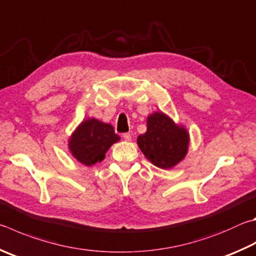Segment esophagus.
I'll use <instances>...</instances> for the list:
<instances>
[{
	"instance_id": "obj_1",
	"label": "esophagus",
	"mask_w": 256,
	"mask_h": 256,
	"mask_svg": "<svg viewBox=\"0 0 256 256\" xmlns=\"http://www.w3.org/2000/svg\"><path fill=\"white\" fill-rule=\"evenodd\" d=\"M123 138L125 141H131L132 140V136H131V134L130 133H124L123 134Z\"/></svg>"
}]
</instances>
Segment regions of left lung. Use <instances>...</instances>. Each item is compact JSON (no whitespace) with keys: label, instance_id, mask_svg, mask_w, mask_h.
<instances>
[{"label":"left lung","instance_id":"obj_1","mask_svg":"<svg viewBox=\"0 0 256 256\" xmlns=\"http://www.w3.org/2000/svg\"><path fill=\"white\" fill-rule=\"evenodd\" d=\"M138 146L158 168L170 169L187 154L189 134L168 115L154 112L148 116L146 132L138 136Z\"/></svg>","mask_w":256,"mask_h":256}]
</instances>
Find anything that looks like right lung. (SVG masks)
Segmentation results:
<instances>
[{"mask_svg":"<svg viewBox=\"0 0 256 256\" xmlns=\"http://www.w3.org/2000/svg\"><path fill=\"white\" fill-rule=\"evenodd\" d=\"M110 124L96 118L82 120L69 138V151L80 164L87 166L104 160L112 144L120 141Z\"/></svg>","mask_w":256,"mask_h":256,"instance_id":"right-lung-1","label":"right lung"}]
</instances>
